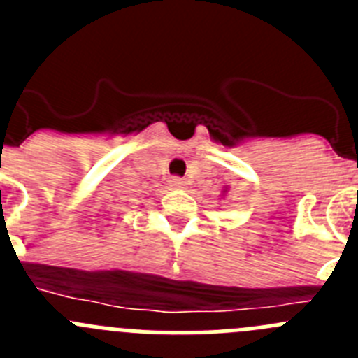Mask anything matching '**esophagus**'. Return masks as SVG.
<instances>
[{
    "label": "esophagus",
    "mask_w": 358,
    "mask_h": 358,
    "mask_svg": "<svg viewBox=\"0 0 358 358\" xmlns=\"http://www.w3.org/2000/svg\"><path fill=\"white\" fill-rule=\"evenodd\" d=\"M169 185L172 186V188H176V189L186 188V181H185V179H181V177H170Z\"/></svg>",
    "instance_id": "obj_1"
}]
</instances>
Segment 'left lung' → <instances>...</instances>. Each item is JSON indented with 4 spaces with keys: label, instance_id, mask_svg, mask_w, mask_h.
Masks as SVG:
<instances>
[{
    "label": "left lung",
    "instance_id": "8db88e82",
    "mask_svg": "<svg viewBox=\"0 0 358 358\" xmlns=\"http://www.w3.org/2000/svg\"><path fill=\"white\" fill-rule=\"evenodd\" d=\"M226 189H227V188H226Z\"/></svg>",
    "mask_w": 358,
    "mask_h": 358
}]
</instances>
